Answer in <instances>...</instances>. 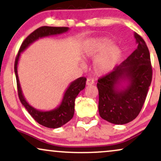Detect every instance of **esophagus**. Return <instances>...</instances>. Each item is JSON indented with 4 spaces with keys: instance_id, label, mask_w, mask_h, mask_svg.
<instances>
[{
    "instance_id": "obj_1",
    "label": "esophagus",
    "mask_w": 161,
    "mask_h": 161,
    "mask_svg": "<svg viewBox=\"0 0 161 161\" xmlns=\"http://www.w3.org/2000/svg\"><path fill=\"white\" fill-rule=\"evenodd\" d=\"M94 83H95V81H94L92 79H87L86 80L87 86H92V85H93Z\"/></svg>"
}]
</instances>
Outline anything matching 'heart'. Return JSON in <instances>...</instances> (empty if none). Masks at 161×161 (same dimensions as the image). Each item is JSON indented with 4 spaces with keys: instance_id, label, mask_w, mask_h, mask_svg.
<instances>
[{
    "instance_id": "obj_1",
    "label": "heart",
    "mask_w": 161,
    "mask_h": 161,
    "mask_svg": "<svg viewBox=\"0 0 161 161\" xmlns=\"http://www.w3.org/2000/svg\"><path fill=\"white\" fill-rule=\"evenodd\" d=\"M114 42L108 38H99L88 41L84 49L86 58H94L102 53L94 61V70L97 74H103L114 68L122 55L117 46H112Z\"/></svg>"
}]
</instances>
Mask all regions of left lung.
Instances as JSON below:
<instances>
[{
	"label": "left lung",
	"mask_w": 161,
	"mask_h": 161,
	"mask_svg": "<svg viewBox=\"0 0 161 161\" xmlns=\"http://www.w3.org/2000/svg\"><path fill=\"white\" fill-rule=\"evenodd\" d=\"M134 37L137 48L97 83L100 116L116 125L125 124L137 117L152 79L148 48L139 35L135 32Z\"/></svg>",
	"instance_id": "8db88e82"
}]
</instances>
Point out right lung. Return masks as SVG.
Instances as JSON below:
<instances>
[{"mask_svg": "<svg viewBox=\"0 0 161 161\" xmlns=\"http://www.w3.org/2000/svg\"><path fill=\"white\" fill-rule=\"evenodd\" d=\"M68 27H52V26H42L34 32L31 33L29 36L23 41L22 43L17 56L16 57L15 64H14V72H15L16 83H17L18 95L22 104L25 107L29 114L32 116L33 119L41 125L47 128L56 129L66 124L67 122L73 118L74 115V107L75 100L77 95L82 90L86 87V78L80 77L72 82L66 88L62 101L60 104L56 108L47 111L37 110L33 108L27 102L22 92L21 86L19 80L17 73V66L19 62V57L21 53L25 51L29 45H32L33 42L38 40L39 38H45L51 36L63 34L69 30Z\"/></svg>", "mask_w": 161, "mask_h": 161, "instance_id": "obj_1", "label": "right lung"}]
</instances>
